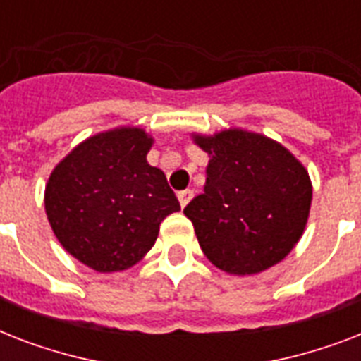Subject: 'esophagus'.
I'll return each mask as SVG.
<instances>
[{
  "instance_id": "obj_1",
  "label": "esophagus",
  "mask_w": 361,
  "mask_h": 361,
  "mask_svg": "<svg viewBox=\"0 0 361 361\" xmlns=\"http://www.w3.org/2000/svg\"><path fill=\"white\" fill-rule=\"evenodd\" d=\"M192 195H195V192H192L191 189H185V191H180V192H178V200H180L181 208H185L187 204L191 202Z\"/></svg>"
}]
</instances>
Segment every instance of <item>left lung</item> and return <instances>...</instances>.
<instances>
[{"instance_id":"obj_1","label":"left lung","mask_w":361,"mask_h":361,"mask_svg":"<svg viewBox=\"0 0 361 361\" xmlns=\"http://www.w3.org/2000/svg\"><path fill=\"white\" fill-rule=\"evenodd\" d=\"M209 155L204 192L187 204L198 243L226 274L252 275L281 262L307 225L313 185L279 142L243 129L192 135Z\"/></svg>"}]
</instances>
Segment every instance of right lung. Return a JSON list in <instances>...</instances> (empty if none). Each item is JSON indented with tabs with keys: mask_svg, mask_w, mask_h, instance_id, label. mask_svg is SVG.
<instances>
[{
	"mask_svg": "<svg viewBox=\"0 0 361 361\" xmlns=\"http://www.w3.org/2000/svg\"><path fill=\"white\" fill-rule=\"evenodd\" d=\"M153 138L118 127L80 142L44 189L48 223L63 249L87 268L112 274L153 247L159 225L180 212L166 176L146 161Z\"/></svg>",
	"mask_w": 361,
	"mask_h": 361,
	"instance_id": "right-lung-1",
	"label": "right lung"
}]
</instances>
